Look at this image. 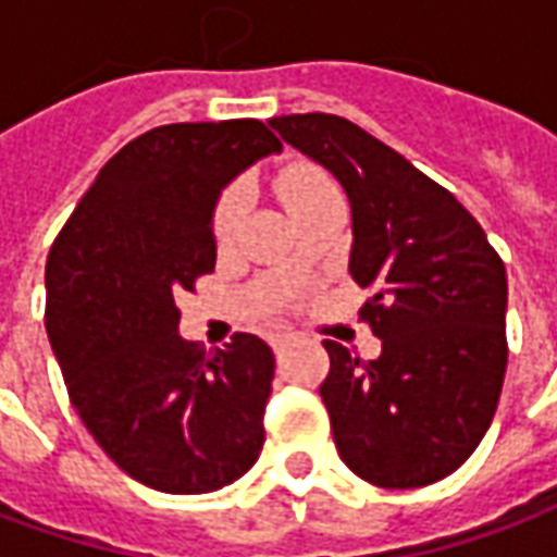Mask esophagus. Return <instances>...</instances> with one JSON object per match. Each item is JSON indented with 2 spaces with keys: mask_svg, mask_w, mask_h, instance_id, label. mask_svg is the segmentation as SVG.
Returning a JSON list of instances; mask_svg holds the SVG:
<instances>
[{
  "mask_svg": "<svg viewBox=\"0 0 557 557\" xmlns=\"http://www.w3.org/2000/svg\"><path fill=\"white\" fill-rule=\"evenodd\" d=\"M294 338V332H273V335H270V347H273V350H284Z\"/></svg>",
  "mask_w": 557,
  "mask_h": 557,
  "instance_id": "1",
  "label": "esophagus"
}]
</instances>
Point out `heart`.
Wrapping results in <instances>:
<instances>
[{"label": "heart", "instance_id": "b5f03b06", "mask_svg": "<svg viewBox=\"0 0 557 557\" xmlns=\"http://www.w3.org/2000/svg\"><path fill=\"white\" fill-rule=\"evenodd\" d=\"M278 198L287 207V213L294 216L296 210H302L311 201H318L323 195L335 193V184L329 181L326 174L320 172L318 165H308V162H296L287 165L278 181H275ZM243 207H246V195L243 189H228V193L219 198L216 213H213V231L219 239H228L237 228L239 216H243Z\"/></svg>", "mask_w": 557, "mask_h": 557}]
</instances>
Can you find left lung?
<instances>
[{"instance_id":"obj_1","label":"left lung","mask_w":557,"mask_h":557,"mask_svg":"<svg viewBox=\"0 0 557 557\" xmlns=\"http://www.w3.org/2000/svg\"><path fill=\"white\" fill-rule=\"evenodd\" d=\"M270 127L335 174L350 201V275L383 352L362 362L323 341L320 385L335 448L385 490L436 484L490 430L507 368V275L454 195L352 121L282 115Z\"/></svg>"}]
</instances>
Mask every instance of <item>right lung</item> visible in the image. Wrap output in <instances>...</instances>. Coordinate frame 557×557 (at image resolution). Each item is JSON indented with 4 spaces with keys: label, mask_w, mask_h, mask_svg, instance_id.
Instances as JSON below:
<instances>
[{
    "label": "right lung",
    "mask_w": 557,
    "mask_h": 557,
    "mask_svg": "<svg viewBox=\"0 0 557 557\" xmlns=\"http://www.w3.org/2000/svg\"><path fill=\"white\" fill-rule=\"evenodd\" d=\"M282 141L255 117L165 124L117 150L47 258V338L109 460L160 493H213L263 448L273 350L237 332L205 356L174 296L216 267L222 189Z\"/></svg>",
    "instance_id": "right-lung-1"
}]
</instances>
